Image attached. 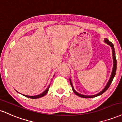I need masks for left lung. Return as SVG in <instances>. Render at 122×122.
Returning a JSON list of instances; mask_svg holds the SVG:
<instances>
[{"instance_id": "left-lung-1", "label": "left lung", "mask_w": 122, "mask_h": 122, "mask_svg": "<svg viewBox=\"0 0 122 122\" xmlns=\"http://www.w3.org/2000/svg\"><path fill=\"white\" fill-rule=\"evenodd\" d=\"M104 42H105L106 43H107V44H108V45H109L111 47V48H112V52L113 68H112V73H111V76H110L109 81H108V82H107V83L106 84V86H105V87H104L103 89L102 90V91H101L100 92H99L98 94H95V95H82V94H79L78 92H76V91H75V89L74 88V87H73L72 83H71V79H70V84H71V87H72L73 92L75 93L76 95H78V97H81V98H95V97H98V96H99V95H102V94H103V93L105 92V91H106L107 89H108V87H110V84H111V83H112L113 79H114V76H115V75L116 71H117V59H116V57H115V49H114V45H113V44L111 42V41H108L107 38H105Z\"/></svg>"}]
</instances>
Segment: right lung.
<instances>
[{
  "mask_svg": "<svg viewBox=\"0 0 122 122\" xmlns=\"http://www.w3.org/2000/svg\"><path fill=\"white\" fill-rule=\"evenodd\" d=\"M50 84H49V86H48V87H47V89L45 90V91H43L41 94H40L39 95H35V96H29V95H23V94H21L22 95L24 96V97H27V98H31V99H37V98H41V97H43V96H44L46 95V94H47V92H48V90H49V88H50ZM18 92V91H17Z\"/></svg>",
  "mask_w": 122,
  "mask_h": 122,
  "instance_id": "add662e5",
  "label": "right lung"
}]
</instances>
